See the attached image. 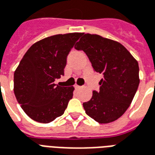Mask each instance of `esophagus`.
<instances>
[{"label": "esophagus", "instance_id": "esophagus-1", "mask_svg": "<svg viewBox=\"0 0 155 155\" xmlns=\"http://www.w3.org/2000/svg\"><path fill=\"white\" fill-rule=\"evenodd\" d=\"M81 87H82L79 86V85H77V84H76V85H75V88H76V89H79V88H81Z\"/></svg>", "mask_w": 155, "mask_h": 155}]
</instances>
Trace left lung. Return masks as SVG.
I'll return each instance as SVG.
<instances>
[{
	"label": "left lung",
	"instance_id": "left-lung-1",
	"mask_svg": "<svg viewBox=\"0 0 155 155\" xmlns=\"http://www.w3.org/2000/svg\"><path fill=\"white\" fill-rule=\"evenodd\" d=\"M75 48L83 50L95 72L102 73L100 91L83 103L86 114L99 124L117 120L132 103L139 84V63L118 41L97 34L82 33Z\"/></svg>",
	"mask_w": 155,
	"mask_h": 155
}]
</instances>
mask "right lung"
<instances>
[{"instance_id": "1", "label": "right lung", "mask_w": 155, "mask_h": 155, "mask_svg": "<svg viewBox=\"0 0 155 155\" xmlns=\"http://www.w3.org/2000/svg\"><path fill=\"white\" fill-rule=\"evenodd\" d=\"M80 32L58 34L35 42L14 72V93L18 104L34 121L48 124L64 114L74 87L54 81L64 75L67 57Z\"/></svg>"}]
</instances>
